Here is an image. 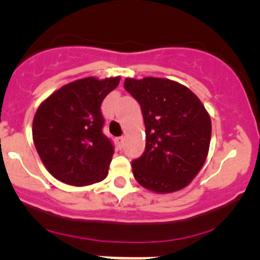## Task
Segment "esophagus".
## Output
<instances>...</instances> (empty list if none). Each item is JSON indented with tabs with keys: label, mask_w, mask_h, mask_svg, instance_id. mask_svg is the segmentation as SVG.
Listing matches in <instances>:
<instances>
[{
	"label": "esophagus",
	"mask_w": 260,
	"mask_h": 260,
	"mask_svg": "<svg viewBox=\"0 0 260 260\" xmlns=\"http://www.w3.org/2000/svg\"><path fill=\"white\" fill-rule=\"evenodd\" d=\"M123 142H124V138H123V137H118V138H117L118 146L122 147V146H123Z\"/></svg>",
	"instance_id": "1"
}]
</instances>
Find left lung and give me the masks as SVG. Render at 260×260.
Returning <instances> with one entry per match:
<instances>
[{"label": "left lung", "mask_w": 260, "mask_h": 260, "mask_svg": "<svg viewBox=\"0 0 260 260\" xmlns=\"http://www.w3.org/2000/svg\"><path fill=\"white\" fill-rule=\"evenodd\" d=\"M124 89L140 103L146 148L132 161L133 176L154 192L181 190L199 174L208 156L211 120L200 99L169 79H125Z\"/></svg>", "instance_id": "left-lung-1"}]
</instances>
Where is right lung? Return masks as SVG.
<instances>
[{
    "label": "right lung",
    "mask_w": 260,
    "mask_h": 260,
    "mask_svg": "<svg viewBox=\"0 0 260 260\" xmlns=\"http://www.w3.org/2000/svg\"><path fill=\"white\" fill-rule=\"evenodd\" d=\"M118 83L119 77L75 80L39 107L32 122L34 143L55 179L86 186L107 177L114 146L103 133L101 107Z\"/></svg>",
    "instance_id": "add662e5"
}]
</instances>
